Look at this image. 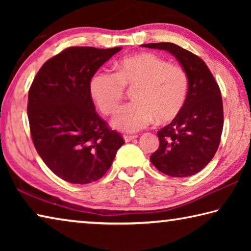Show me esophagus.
Listing matches in <instances>:
<instances>
[{
    "label": "esophagus",
    "mask_w": 251,
    "mask_h": 251,
    "mask_svg": "<svg viewBox=\"0 0 251 251\" xmlns=\"http://www.w3.org/2000/svg\"><path fill=\"white\" fill-rule=\"evenodd\" d=\"M136 137H137V136H136V135H124V139H125V142H130V141H133V139H135Z\"/></svg>",
    "instance_id": "1"
}]
</instances>
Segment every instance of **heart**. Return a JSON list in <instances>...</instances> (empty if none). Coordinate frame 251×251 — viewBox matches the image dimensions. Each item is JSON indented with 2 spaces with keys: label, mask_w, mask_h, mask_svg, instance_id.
Wrapping results in <instances>:
<instances>
[{
  "label": "heart",
  "mask_w": 251,
  "mask_h": 251,
  "mask_svg": "<svg viewBox=\"0 0 251 251\" xmlns=\"http://www.w3.org/2000/svg\"><path fill=\"white\" fill-rule=\"evenodd\" d=\"M125 86L134 87V100L117 110L112 120L116 129L127 133L145 128L156 118L164 123L175 118L186 103L189 78L179 65L151 53L123 58L117 73L100 70L90 80V94L106 115L115 112L125 95Z\"/></svg>",
  "instance_id": "1"
}]
</instances>
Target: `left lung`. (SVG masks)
<instances>
[{"label":"left lung","mask_w":251,"mask_h":251,"mask_svg":"<svg viewBox=\"0 0 251 251\" xmlns=\"http://www.w3.org/2000/svg\"><path fill=\"white\" fill-rule=\"evenodd\" d=\"M143 46L173 54L189 78L184 107L171 124L157 131L159 147L151 161L168 176H193L207 166L218 150L224 127L219 86L205 62L189 50L168 42Z\"/></svg>","instance_id":"left-lung-1"}]
</instances>
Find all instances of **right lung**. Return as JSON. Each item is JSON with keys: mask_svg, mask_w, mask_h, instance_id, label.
Returning a JSON list of instances; mask_svg holds the SVG:
<instances>
[{"mask_svg": "<svg viewBox=\"0 0 251 251\" xmlns=\"http://www.w3.org/2000/svg\"><path fill=\"white\" fill-rule=\"evenodd\" d=\"M122 48L73 46L46 61L28 91L33 144L50 171L72 184L103 177L124 139L97 115L90 80Z\"/></svg>", "mask_w": 251, "mask_h": 251, "instance_id": "right-lung-1", "label": "right lung"}]
</instances>
